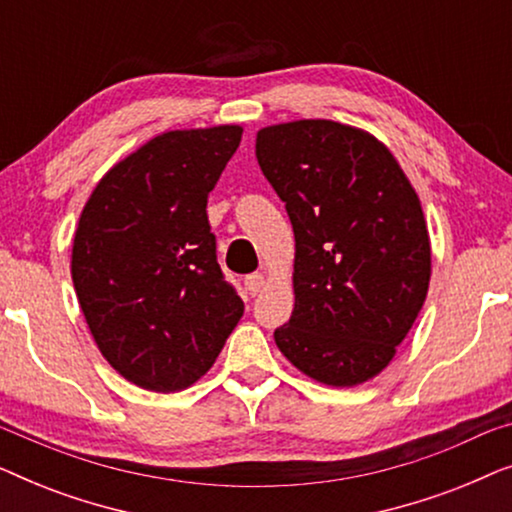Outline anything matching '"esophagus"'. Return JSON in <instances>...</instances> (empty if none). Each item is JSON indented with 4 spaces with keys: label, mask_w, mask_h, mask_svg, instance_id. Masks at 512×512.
Returning a JSON list of instances; mask_svg holds the SVG:
<instances>
[{
    "label": "esophagus",
    "mask_w": 512,
    "mask_h": 512,
    "mask_svg": "<svg viewBox=\"0 0 512 512\" xmlns=\"http://www.w3.org/2000/svg\"><path fill=\"white\" fill-rule=\"evenodd\" d=\"M244 286H247V291L251 293V296H258L265 286V275L263 272H254V275H249L247 279H244Z\"/></svg>",
    "instance_id": "esophagus-1"
}]
</instances>
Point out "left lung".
Wrapping results in <instances>:
<instances>
[{"label":"left lung","mask_w":512,"mask_h":512,"mask_svg":"<svg viewBox=\"0 0 512 512\" xmlns=\"http://www.w3.org/2000/svg\"><path fill=\"white\" fill-rule=\"evenodd\" d=\"M258 165L286 205L296 258L286 359L328 387L380 375L431 279L422 202L391 151L354 125L303 118L261 128Z\"/></svg>","instance_id":"left-lung-1"}]
</instances>
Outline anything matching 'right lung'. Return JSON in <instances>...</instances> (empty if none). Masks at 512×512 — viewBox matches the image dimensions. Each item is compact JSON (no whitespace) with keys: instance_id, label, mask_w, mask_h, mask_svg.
<instances>
[{"instance_id":"right-lung-1","label":"right lung","mask_w":512,"mask_h":512,"mask_svg":"<svg viewBox=\"0 0 512 512\" xmlns=\"http://www.w3.org/2000/svg\"><path fill=\"white\" fill-rule=\"evenodd\" d=\"M240 139V125L163 132L118 160L79 216L76 298L104 359L137 387H191L244 314L207 221Z\"/></svg>"}]
</instances>
